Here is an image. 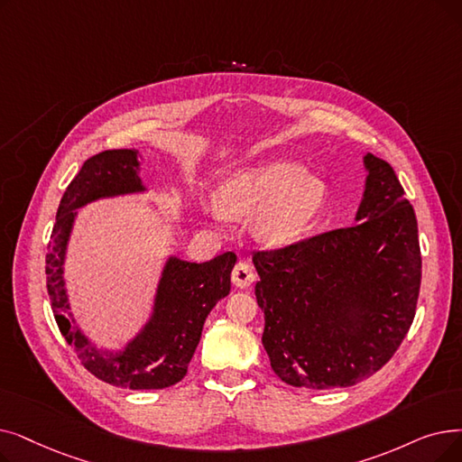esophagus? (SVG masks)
Returning <instances> with one entry per match:
<instances>
[{"instance_id": "esophagus-1", "label": "esophagus", "mask_w": 462, "mask_h": 462, "mask_svg": "<svg viewBox=\"0 0 462 462\" xmlns=\"http://www.w3.org/2000/svg\"><path fill=\"white\" fill-rule=\"evenodd\" d=\"M253 281H254V272H253L251 264L245 263V260H239L232 272V283L239 289H245L253 283Z\"/></svg>"}]
</instances>
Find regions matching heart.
<instances>
[{
  "label": "heart",
  "instance_id": "obj_1",
  "mask_svg": "<svg viewBox=\"0 0 462 462\" xmlns=\"http://www.w3.org/2000/svg\"><path fill=\"white\" fill-rule=\"evenodd\" d=\"M323 179L287 160L234 171L218 190L211 213L226 220L256 217V234L272 245H285L311 223L325 204Z\"/></svg>",
  "mask_w": 462,
  "mask_h": 462
}]
</instances>
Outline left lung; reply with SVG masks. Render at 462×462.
Listing matches in <instances>:
<instances>
[{"label":"left lung","mask_w":462,"mask_h":462,"mask_svg":"<svg viewBox=\"0 0 462 462\" xmlns=\"http://www.w3.org/2000/svg\"><path fill=\"white\" fill-rule=\"evenodd\" d=\"M368 170L356 225L254 251L263 344L292 387H351L387 365L406 337L420 287L417 218L391 164Z\"/></svg>","instance_id":"1"}]
</instances>
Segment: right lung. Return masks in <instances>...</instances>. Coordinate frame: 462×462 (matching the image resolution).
Returning a JSON list of instances; mask_svg holds the SVG:
<instances>
[{"instance_id": "right-lung-1", "label": "right lung", "mask_w": 462, "mask_h": 462, "mask_svg": "<svg viewBox=\"0 0 462 462\" xmlns=\"http://www.w3.org/2000/svg\"><path fill=\"white\" fill-rule=\"evenodd\" d=\"M137 171L135 149H113L88 158L73 177L60 199L47 247V291L60 332L92 375L109 385L134 391L166 389L187 375L206 317L230 292L236 254L228 251L202 264L171 256L160 279L151 320L120 353L96 349L73 325L62 277L75 209L97 198L142 192L143 185Z\"/></svg>"}]
</instances>
